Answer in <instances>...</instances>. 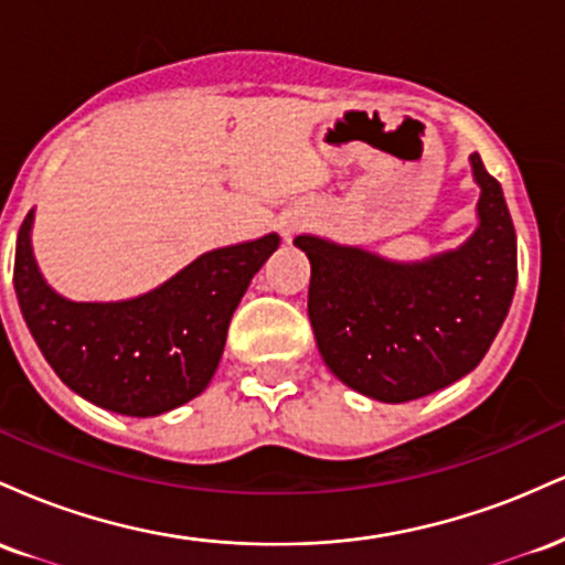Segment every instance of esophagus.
<instances>
[{
    "instance_id": "obj_1",
    "label": "esophagus",
    "mask_w": 565,
    "mask_h": 565,
    "mask_svg": "<svg viewBox=\"0 0 565 565\" xmlns=\"http://www.w3.org/2000/svg\"><path fill=\"white\" fill-rule=\"evenodd\" d=\"M291 233H295V225H287V228H284V236L291 238Z\"/></svg>"
}]
</instances>
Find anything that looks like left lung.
I'll return each instance as SVG.
<instances>
[{"label": "left lung", "instance_id": "obj_1", "mask_svg": "<svg viewBox=\"0 0 565 565\" xmlns=\"http://www.w3.org/2000/svg\"><path fill=\"white\" fill-rule=\"evenodd\" d=\"M478 228L462 246L395 263L361 246L297 236L310 260L308 316L323 364L385 404L423 398L481 364L518 281L515 228L502 185L470 157Z\"/></svg>", "mask_w": 565, "mask_h": 565}]
</instances>
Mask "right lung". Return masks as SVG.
Here are the masks:
<instances>
[{
    "instance_id": "add662e5",
    "label": "right lung",
    "mask_w": 565,
    "mask_h": 565,
    "mask_svg": "<svg viewBox=\"0 0 565 565\" xmlns=\"http://www.w3.org/2000/svg\"><path fill=\"white\" fill-rule=\"evenodd\" d=\"M34 210L15 246V295L39 350L74 393L127 417H157L210 385L233 310L278 236L204 252L161 287L119 302H74L39 274Z\"/></svg>"
}]
</instances>
